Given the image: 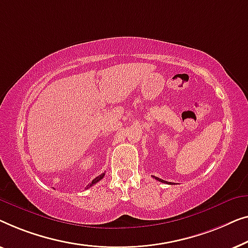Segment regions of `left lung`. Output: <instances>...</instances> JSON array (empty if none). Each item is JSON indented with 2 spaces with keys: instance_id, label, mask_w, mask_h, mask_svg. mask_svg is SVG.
<instances>
[{
  "instance_id": "1",
  "label": "left lung",
  "mask_w": 248,
  "mask_h": 248,
  "mask_svg": "<svg viewBox=\"0 0 248 248\" xmlns=\"http://www.w3.org/2000/svg\"><path fill=\"white\" fill-rule=\"evenodd\" d=\"M155 179H156V180H157V181H158V182H162V183H167V182H166V181H164V180H162V179H159V177H156V176H155Z\"/></svg>"
}]
</instances>
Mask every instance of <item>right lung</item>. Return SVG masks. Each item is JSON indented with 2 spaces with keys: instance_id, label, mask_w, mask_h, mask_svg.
Wrapping results in <instances>:
<instances>
[{
  "instance_id": "right-lung-1",
  "label": "right lung",
  "mask_w": 248,
  "mask_h": 248,
  "mask_svg": "<svg viewBox=\"0 0 248 248\" xmlns=\"http://www.w3.org/2000/svg\"><path fill=\"white\" fill-rule=\"evenodd\" d=\"M103 176H104V173H102V174H101V175H99V176H96L95 179H94V180L92 181V182L88 184V186H86V189H89V187H91L92 186H94V184H96L97 182H99V181H101V180L103 179Z\"/></svg>"
}]
</instances>
